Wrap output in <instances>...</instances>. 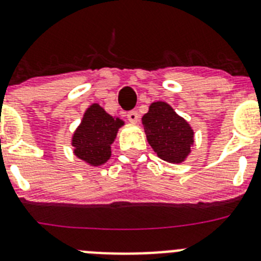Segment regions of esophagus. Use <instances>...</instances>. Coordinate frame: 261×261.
Wrapping results in <instances>:
<instances>
[{
  "label": "esophagus",
  "instance_id": "34e87169",
  "mask_svg": "<svg viewBox=\"0 0 261 261\" xmlns=\"http://www.w3.org/2000/svg\"><path fill=\"white\" fill-rule=\"evenodd\" d=\"M126 117H128V120L130 123H137L138 120H140V115L137 114V111H129Z\"/></svg>",
  "mask_w": 261,
  "mask_h": 261
}]
</instances>
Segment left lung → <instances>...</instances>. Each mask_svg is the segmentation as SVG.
Returning <instances> with one entry per match:
<instances>
[{
    "instance_id": "obj_1",
    "label": "left lung",
    "mask_w": 261,
    "mask_h": 261,
    "mask_svg": "<svg viewBox=\"0 0 261 261\" xmlns=\"http://www.w3.org/2000/svg\"><path fill=\"white\" fill-rule=\"evenodd\" d=\"M147 142L156 155L170 163H181L191 153L193 130L183 117L165 102H154L142 116Z\"/></svg>"
}]
</instances>
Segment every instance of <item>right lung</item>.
<instances>
[{"label":"right lung","instance_id":"obj_1","mask_svg":"<svg viewBox=\"0 0 261 261\" xmlns=\"http://www.w3.org/2000/svg\"><path fill=\"white\" fill-rule=\"evenodd\" d=\"M124 125L119 117L108 115L99 105L94 103L86 110L84 119L73 135L71 145L74 154L90 166H100L111 156V145L117 130Z\"/></svg>","mask_w":261,"mask_h":261}]
</instances>
